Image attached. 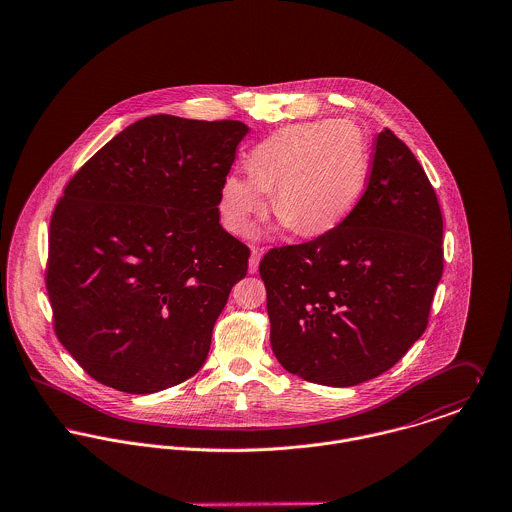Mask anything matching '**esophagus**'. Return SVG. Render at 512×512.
<instances>
[{
    "instance_id": "esophagus-1",
    "label": "esophagus",
    "mask_w": 512,
    "mask_h": 512,
    "mask_svg": "<svg viewBox=\"0 0 512 512\" xmlns=\"http://www.w3.org/2000/svg\"><path fill=\"white\" fill-rule=\"evenodd\" d=\"M261 255H263V249L259 247H251V257H249V273H257L259 269V261H261Z\"/></svg>"
}]
</instances>
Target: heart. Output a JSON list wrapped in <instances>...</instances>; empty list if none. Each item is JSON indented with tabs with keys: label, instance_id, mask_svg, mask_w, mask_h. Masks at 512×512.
Masks as SVG:
<instances>
[{
	"label": "heart",
	"instance_id": "obj_1",
	"mask_svg": "<svg viewBox=\"0 0 512 512\" xmlns=\"http://www.w3.org/2000/svg\"><path fill=\"white\" fill-rule=\"evenodd\" d=\"M369 178V151L349 121L296 123L263 139L249 153V171L222 182L220 214L226 228L249 235L273 188V210L300 235H322L355 210Z\"/></svg>",
	"mask_w": 512,
	"mask_h": 512
}]
</instances>
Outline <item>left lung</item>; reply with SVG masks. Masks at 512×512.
<instances>
[{
	"label": "left lung",
	"mask_w": 512,
	"mask_h": 512,
	"mask_svg": "<svg viewBox=\"0 0 512 512\" xmlns=\"http://www.w3.org/2000/svg\"><path fill=\"white\" fill-rule=\"evenodd\" d=\"M436 192L391 129L377 135L367 190L338 228L271 249V347L304 381L353 387L389 371L426 326L444 271Z\"/></svg>",
	"instance_id": "1"
}]
</instances>
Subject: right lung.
I'll return each mask as SVG.
<instances>
[{"label":"right lung","instance_id":"add662e5","mask_svg":"<svg viewBox=\"0 0 512 512\" xmlns=\"http://www.w3.org/2000/svg\"><path fill=\"white\" fill-rule=\"evenodd\" d=\"M249 127L151 115L106 143L51 218L47 290L58 340L129 395L204 365L249 247L220 224V192Z\"/></svg>","mask_w":512,"mask_h":512}]
</instances>
